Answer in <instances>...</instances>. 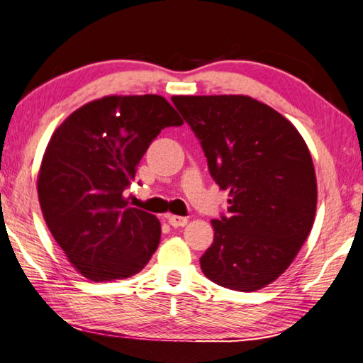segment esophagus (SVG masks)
Wrapping results in <instances>:
<instances>
[{
  "mask_svg": "<svg viewBox=\"0 0 363 363\" xmlns=\"http://www.w3.org/2000/svg\"><path fill=\"white\" fill-rule=\"evenodd\" d=\"M167 219H168V223H169L171 227H184V225H187V217L169 214Z\"/></svg>",
  "mask_w": 363,
  "mask_h": 363,
  "instance_id": "esophagus-1",
  "label": "esophagus"
}]
</instances>
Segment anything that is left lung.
Returning <instances> with one entry per match:
<instances>
[{
	"instance_id": "1",
	"label": "left lung",
	"mask_w": 363,
	"mask_h": 363,
	"mask_svg": "<svg viewBox=\"0 0 363 363\" xmlns=\"http://www.w3.org/2000/svg\"><path fill=\"white\" fill-rule=\"evenodd\" d=\"M200 140L209 173L228 190V214L213 219L203 254L216 284L254 292L286 272L311 232L318 184L301 135L278 111L245 95L173 96Z\"/></svg>"
}]
</instances>
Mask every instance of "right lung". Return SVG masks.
Instances as JSON below:
<instances>
[{
    "instance_id": "obj_1",
    "label": "right lung",
    "mask_w": 363,
    "mask_h": 363,
    "mask_svg": "<svg viewBox=\"0 0 363 363\" xmlns=\"http://www.w3.org/2000/svg\"><path fill=\"white\" fill-rule=\"evenodd\" d=\"M182 123L160 95H113L84 104L54 131L38 174L39 204L85 278H130L159 247V219L130 208L123 190L157 135Z\"/></svg>"
}]
</instances>
